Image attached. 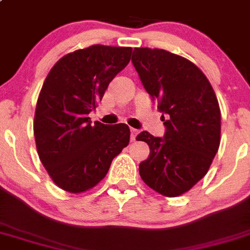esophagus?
Listing matches in <instances>:
<instances>
[{"instance_id":"obj_1","label":"esophagus","mask_w":250,"mask_h":250,"mask_svg":"<svg viewBox=\"0 0 250 250\" xmlns=\"http://www.w3.org/2000/svg\"><path fill=\"white\" fill-rule=\"evenodd\" d=\"M137 135H138V131H137V129L131 128V141H135L136 137H137Z\"/></svg>"}]
</instances>
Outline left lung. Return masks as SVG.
I'll use <instances>...</instances> for the list:
<instances>
[{"label":"left lung","mask_w":250,"mask_h":250,"mask_svg":"<svg viewBox=\"0 0 250 250\" xmlns=\"http://www.w3.org/2000/svg\"><path fill=\"white\" fill-rule=\"evenodd\" d=\"M145 90L163 113L164 137H136L150 147L140 175L165 197L188 192L208 171L220 146L221 114L216 94L194 63L164 49L135 48L132 54Z\"/></svg>","instance_id":"1"}]
</instances>
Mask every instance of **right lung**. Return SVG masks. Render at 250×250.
I'll list each match as a JSON object with an SVG mask.
<instances>
[{
    "label": "right lung",
    "instance_id": "obj_1",
    "mask_svg": "<svg viewBox=\"0 0 250 250\" xmlns=\"http://www.w3.org/2000/svg\"><path fill=\"white\" fill-rule=\"evenodd\" d=\"M132 48L95 44L75 50L52 67L37 102L34 136L42 164L66 192L91 189L128 145V125L95 122L109 83L131 60Z\"/></svg>",
    "mask_w": 250,
    "mask_h": 250
}]
</instances>
